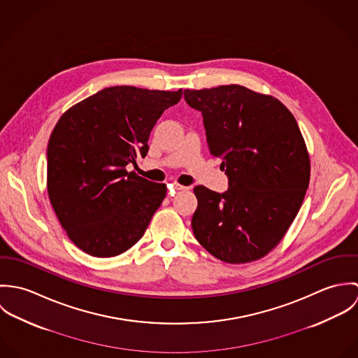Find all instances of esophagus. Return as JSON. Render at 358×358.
Here are the masks:
<instances>
[{"mask_svg": "<svg viewBox=\"0 0 358 358\" xmlns=\"http://www.w3.org/2000/svg\"><path fill=\"white\" fill-rule=\"evenodd\" d=\"M173 187H175V190H178V192H186V190H189L190 187L189 186H183V185H179V183H173Z\"/></svg>", "mask_w": 358, "mask_h": 358, "instance_id": "esophagus-1", "label": "esophagus"}]
</instances>
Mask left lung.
Returning <instances> with one entry per match:
<instances>
[{"label":"left lung","instance_id":"obj_1","mask_svg":"<svg viewBox=\"0 0 358 358\" xmlns=\"http://www.w3.org/2000/svg\"><path fill=\"white\" fill-rule=\"evenodd\" d=\"M185 101L201 111L209 153L222 158L229 179L224 193L194 187L193 233L222 262L257 260L281 241L308 187L296 120L275 98L234 84L185 90Z\"/></svg>","mask_w":358,"mask_h":358}]
</instances>
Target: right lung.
I'll use <instances>...</instances> for the list:
<instances>
[{
    "label": "right lung",
    "instance_id": "obj_1",
    "mask_svg": "<svg viewBox=\"0 0 358 358\" xmlns=\"http://www.w3.org/2000/svg\"><path fill=\"white\" fill-rule=\"evenodd\" d=\"M176 92L108 87L70 107L52 131L48 194L69 238L85 254L120 255L145 234L166 194L125 166L149 152L150 132Z\"/></svg>",
    "mask_w": 358,
    "mask_h": 358
}]
</instances>
